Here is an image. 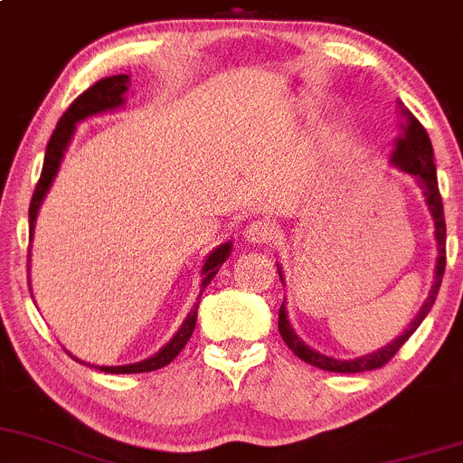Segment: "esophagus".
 <instances>
[{"instance_id": "1", "label": "esophagus", "mask_w": 463, "mask_h": 463, "mask_svg": "<svg viewBox=\"0 0 463 463\" xmlns=\"http://www.w3.org/2000/svg\"><path fill=\"white\" fill-rule=\"evenodd\" d=\"M245 236L254 245H267V242H271L276 238V230L269 221H254L247 227Z\"/></svg>"}]
</instances>
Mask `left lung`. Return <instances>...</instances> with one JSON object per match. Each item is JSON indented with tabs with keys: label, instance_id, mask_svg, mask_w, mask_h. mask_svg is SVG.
Instances as JSON below:
<instances>
[{
	"label": "left lung",
	"instance_id": "obj_1",
	"mask_svg": "<svg viewBox=\"0 0 463 463\" xmlns=\"http://www.w3.org/2000/svg\"><path fill=\"white\" fill-rule=\"evenodd\" d=\"M408 116V127L403 137H399L397 142V149L392 154V162L399 166V169L408 171L412 174L414 178L419 180L423 189V196H426L428 207H430L432 218H435V236H437V245H439V259H437V269H435V285L430 289V297L428 301L423 303V307L419 309L417 318L412 321V326L403 332L402 336L397 338L394 343H390L388 347L383 350L374 352L370 356H361V359H352V361H341V359H332V356L321 354V352L312 350L307 347L305 343L294 335V330L289 327L288 321V314H285V305H280L279 309V332L283 336L285 345L303 359L305 364L314 365V368H321L327 370V373H343V374H356V373H368V370H379L397 354L399 350L403 347V343L408 341L410 336L414 335L421 321L426 318V314L430 312V307L435 305L437 294H439L441 288V279H444V269H446V221H444V203H441V194H439V184H437V169H435V162H432V145H430V137H428L426 128H423L421 122L417 120L414 116ZM280 274V271H279ZM283 280V276H280Z\"/></svg>",
	"mask_w": 463,
	"mask_h": 463
}]
</instances>
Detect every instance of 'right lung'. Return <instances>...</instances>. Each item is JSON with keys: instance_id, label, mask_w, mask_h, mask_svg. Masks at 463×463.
<instances>
[{"instance_id": "obj_1", "label": "right lung", "mask_w": 463, "mask_h": 463, "mask_svg": "<svg viewBox=\"0 0 463 463\" xmlns=\"http://www.w3.org/2000/svg\"><path fill=\"white\" fill-rule=\"evenodd\" d=\"M127 84H128V75H111V78L98 80L93 87H89L82 95H78V98L71 102V107L64 111V116L60 118V122H57L53 136H51L49 145H46L44 166H42V175H40V180H37V184H35V192H33L31 207H28V222H31V233H33V225H35L37 209H40L42 200H44L46 192H49V187H51V183H53V178L57 174V166H60L61 156H64V151H66V145H69L71 136H73V131H75V122L84 120V118L93 116V113L109 111V109L120 107L122 95H125V90H127ZM230 254H232V242H225V245L218 247V250L213 251V254L209 256L207 260H204L203 292H204V288L212 283L213 276L218 274V269H221L222 263L230 259ZM203 292H200V294H203ZM198 305H200V301L194 305L192 312L187 314L183 327L175 332V336L171 338V341L166 343L165 347H162L158 354L151 356V359L140 361V364H133V365H116V368H104V365L99 368V365H95V368H99L102 373H111V374H136V373H151V370H158V368H162V365L171 364V361H174L175 356L183 352V347L187 345V341L194 335V327H196V317H198ZM75 361H78V359H75ZM90 368H93V365H90Z\"/></svg>"}]
</instances>
